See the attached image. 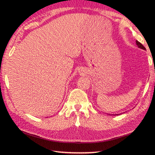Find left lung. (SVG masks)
Masks as SVG:
<instances>
[{
  "label": "left lung",
  "mask_w": 155,
  "mask_h": 155,
  "mask_svg": "<svg viewBox=\"0 0 155 155\" xmlns=\"http://www.w3.org/2000/svg\"><path fill=\"white\" fill-rule=\"evenodd\" d=\"M136 44H137V46L139 47V48H141V49H143V50H146V48L145 47H144L142 44H141L140 41H138L137 40H136Z\"/></svg>",
  "instance_id": "8db88e82"
}]
</instances>
